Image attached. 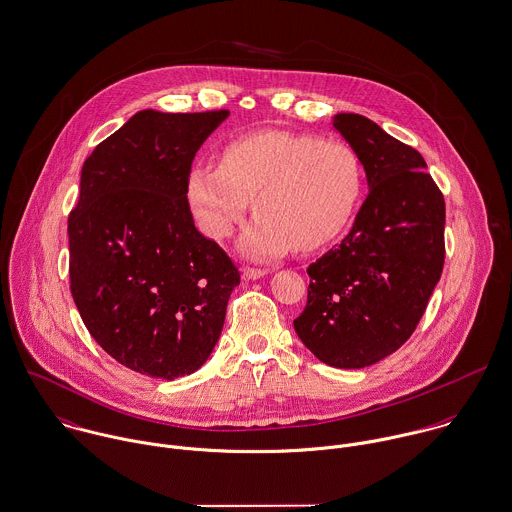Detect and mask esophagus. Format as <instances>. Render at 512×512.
I'll list each match as a JSON object with an SVG mask.
<instances>
[{
    "label": "esophagus",
    "instance_id": "34e87169",
    "mask_svg": "<svg viewBox=\"0 0 512 512\" xmlns=\"http://www.w3.org/2000/svg\"><path fill=\"white\" fill-rule=\"evenodd\" d=\"M243 277L245 279H249V281H257V279H261V277H265L269 271L267 269H255V267H245L243 271Z\"/></svg>",
    "mask_w": 512,
    "mask_h": 512
}]
</instances>
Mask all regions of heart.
I'll use <instances>...</instances> for the list:
<instances>
[{
  "mask_svg": "<svg viewBox=\"0 0 512 512\" xmlns=\"http://www.w3.org/2000/svg\"><path fill=\"white\" fill-rule=\"evenodd\" d=\"M362 186V164L348 144L261 130L231 140L221 164L198 160L188 174V200L200 229L215 241L229 237L255 205L257 215L237 247L263 261L297 245L316 249L336 239L356 211Z\"/></svg>",
  "mask_w": 512,
  "mask_h": 512,
  "instance_id": "obj_1",
  "label": "heart"
}]
</instances>
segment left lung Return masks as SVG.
<instances>
[{
    "label": "left lung",
    "instance_id": "8db88e82",
    "mask_svg": "<svg viewBox=\"0 0 512 512\" xmlns=\"http://www.w3.org/2000/svg\"><path fill=\"white\" fill-rule=\"evenodd\" d=\"M332 128L358 154L368 196L340 245L308 265L295 332L324 364L358 370L415 330L445 259V202L417 150L374 120L340 112Z\"/></svg>",
    "mask_w": 512,
    "mask_h": 512
}]
</instances>
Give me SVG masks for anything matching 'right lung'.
<instances>
[{
    "label": "right lung",
    "instance_id": "1",
    "mask_svg": "<svg viewBox=\"0 0 512 512\" xmlns=\"http://www.w3.org/2000/svg\"><path fill=\"white\" fill-rule=\"evenodd\" d=\"M227 116L140 110L81 170L69 215L71 293L104 352L150 378L204 366L239 285L237 267L198 231L188 204L194 156Z\"/></svg>",
    "mask_w": 512,
    "mask_h": 512
}]
</instances>
